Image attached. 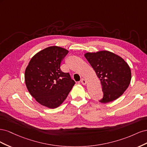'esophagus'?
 <instances>
[{
	"label": "esophagus",
	"mask_w": 147,
	"mask_h": 147,
	"mask_svg": "<svg viewBox=\"0 0 147 147\" xmlns=\"http://www.w3.org/2000/svg\"><path fill=\"white\" fill-rule=\"evenodd\" d=\"M81 83H82V84H83V85H85V84H86L87 82H86V80L85 79L82 78V79L81 80Z\"/></svg>",
	"instance_id": "obj_1"
}]
</instances>
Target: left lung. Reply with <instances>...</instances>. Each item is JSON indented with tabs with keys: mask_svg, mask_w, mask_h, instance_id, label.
<instances>
[{
	"mask_svg": "<svg viewBox=\"0 0 147 147\" xmlns=\"http://www.w3.org/2000/svg\"><path fill=\"white\" fill-rule=\"evenodd\" d=\"M84 56L100 79L104 96L99 102L108 103L121 96L131 80V71L125 61L109 51L86 53Z\"/></svg>",
	"mask_w": 147,
	"mask_h": 147,
	"instance_id": "8db88e82",
	"label": "left lung"
}]
</instances>
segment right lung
<instances>
[{
	"label": "right lung",
	"mask_w": 147,
	"mask_h": 147,
	"mask_svg": "<svg viewBox=\"0 0 147 147\" xmlns=\"http://www.w3.org/2000/svg\"><path fill=\"white\" fill-rule=\"evenodd\" d=\"M68 52L61 47H49L35 54L26 69L28 90L40 104L48 108L62 104L75 83L70 74L60 68Z\"/></svg>",
	"instance_id": "add662e5"
}]
</instances>
